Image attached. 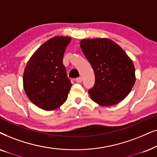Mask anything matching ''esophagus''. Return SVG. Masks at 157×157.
Instances as JSON below:
<instances>
[{"label": "esophagus", "mask_w": 157, "mask_h": 157, "mask_svg": "<svg viewBox=\"0 0 157 157\" xmlns=\"http://www.w3.org/2000/svg\"><path fill=\"white\" fill-rule=\"evenodd\" d=\"M75 81H76L77 82H78V83H80L81 82H82V77H77V78H76V80H75Z\"/></svg>", "instance_id": "1"}]
</instances>
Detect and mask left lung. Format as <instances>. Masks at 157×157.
Segmentation results:
<instances>
[{
	"mask_svg": "<svg viewBox=\"0 0 157 157\" xmlns=\"http://www.w3.org/2000/svg\"><path fill=\"white\" fill-rule=\"evenodd\" d=\"M80 47L95 73V85L88 90L91 99L103 106L122 101L135 84L132 60L108 39H83Z\"/></svg>",
	"mask_w": 157,
	"mask_h": 157,
	"instance_id": "8db88e82",
	"label": "left lung"
}]
</instances>
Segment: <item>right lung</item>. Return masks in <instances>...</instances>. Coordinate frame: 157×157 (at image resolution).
I'll return each instance as SVG.
<instances>
[{
  "mask_svg": "<svg viewBox=\"0 0 157 157\" xmlns=\"http://www.w3.org/2000/svg\"><path fill=\"white\" fill-rule=\"evenodd\" d=\"M71 38L55 36L43 44L24 70V88L33 104L45 110L61 106L72 86L63 64L64 53Z\"/></svg>",
  "mask_w": 157,
  "mask_h": 157,
  "instance_id": "add662e5",
  "label": "right lung"
}]
</instances>
